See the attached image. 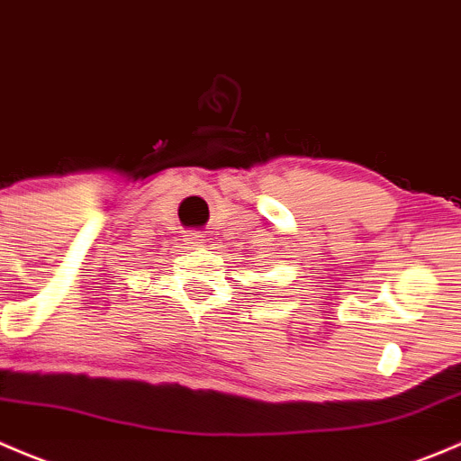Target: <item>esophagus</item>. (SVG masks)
<instances>
[{"instance_id": "obj_1", "label": "esophagus", "mask_w": 461, "mask_h": 461, "mask_svg": "<svg viewBox=\"0 0 461 461\" xmlns=\"http://www.w3.org/2000/svg\"><path fill=\"white\" fill-rule=\"evenodd\" d=\"M184 241H186L188 249H197V246H203V232L202 230H188L186 235H184Z\"/></svg>"}]
</instances>
